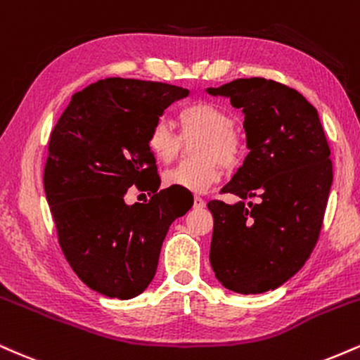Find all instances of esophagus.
<instances>
[{"instance_id":"1","label":"esophagus","mask_w":360,"mask_h":360,"mask_svg":"<svg viewBox=\"0 0 360 360\" xmlns=\"http://www.w3.org/2000/svg\"><path fill=\"white\" fill-rule=\"evenodd\" d=\"M204 205H205L204 198L195 197V200H193V207H195V209H204Z\"/></svg>"}]
</instances>
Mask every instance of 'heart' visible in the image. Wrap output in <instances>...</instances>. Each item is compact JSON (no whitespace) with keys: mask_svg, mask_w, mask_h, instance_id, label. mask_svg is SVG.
<instances>
[{"mask_svg":"<svg viewBox=\"0 0 360 360\" xmlns=\"http://www.w3.org/2000/svg\"><path fill=\"white\" fill-rule=\"evenodd\" d=\"M180 134L167 121L151 124L146 145L160 163H172L181 150V138H198L193 155L198 160L184 162L163 175L167 187L184 188L193 193H204L222 179V165L236 167L243 156V143L236 133V120L231 112L214 103H193L179 111Z\"/></svg>","mask_w":360,"mask_h":360,"instance_id":"1","label":"heart"}]
</instances>
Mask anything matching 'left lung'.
<instances>
[{"label": "left lung", "instance_id": "1", "mask_svg": "<svg viewBox=\"0 0 360 360\" xmlns=\"http://www.w3.org/2000/svg\"><path fill=\"white\" fill-rule=\"evenodd\" d=\"M243 109L249 153L222 193L214 217L210 266L227 290H274L302 269L319 240L333 173L319 112L298 91L261 77L207 89ZM246 198H257L246 206Z\"/></svg>", "mask_w": 360, "mask_h": 360}]
</instances>
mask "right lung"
Listing matches in <instances>:
<instances>
[{
	"instance_id": "add662e5",
	"label": "right lung",
	"mask_w": 360,
	"mask_h": 360,
	"mask_svg": "<svg viewBox=\"0 0 360 360\" xmlns=\"http://www.w3.org/2000/svg\"><path fill=\"white\" fill-rule=\"evenodd\" d=\"M188 91L151 80L109 77L72 96L50 134L44 188L70 268L91 290L129 300L156 273L168 227L192 207L160 188L148 131ZM150 191L128 206L127 188ZM149 195V194H148Z\"/></svg>"
}]
</instances>
